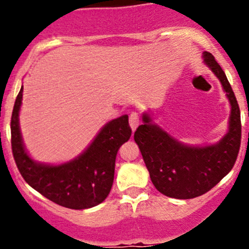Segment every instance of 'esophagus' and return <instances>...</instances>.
Listing matches in <instances>:
<instances>
[{"instance_id": "34e87169", "label": "esophagus", "mask_w": 249, "mask_h": 249, "mask_svg": "<svg viewBox=\"0 0 249 249\" xmlns=\"http://www.w3.org/2000/svg\"><path fill=\"white\" fill-rule=\"evenodd\" d=\"M139 122H141V118H139L138 112H132L130 115V126L132 128V131H136V128L138 127Z\"/></svg>"}]
</instances>
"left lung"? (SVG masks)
I'll list each match as a JSON object with an SVG mask.
<instances>
[{"label": "left lung", "instance_id": "8db88e82", "mask_svg": "<svg viewBox=\"0 0 249 249\" xmlns=\"http://www.w3.org/2000/svg\"><path fill=\"white\" fill-rule=\"evenodd\" d=\"M204 63L219 78L231 104L228 132L216 144L190 146L177 141L152 123L148 113L134 132L154 187L164 196L192 199L213 188L235 164L241 142L240 108L224 70L211 53L205 51Z\"/></svg>", "mask_w": 249, "mask_h": 249}]
</instances>
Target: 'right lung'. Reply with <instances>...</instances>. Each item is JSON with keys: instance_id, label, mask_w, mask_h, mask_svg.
I'll return each instance as SVG.
<instances>
[{"instance_id": "obj_1", "label": "right lung", "mask_w": 249, "mask_h": 249, "mask_svg": "<svg viewBox=\"0 0 249 249\" xmlns=\"http://www.w3.org/2000/svg\"><path fill=\"white\" fill-rule=\"evenodd\" d=\"M23 87L19 90L11 115V150L19 173L34 190L59 206L85 210L107 199L115 177L119 147L130 139L128 116L105 124L81 156L61 165L37 162L25 150L19 130V108Z\"/></svg>"}]
</instances>
